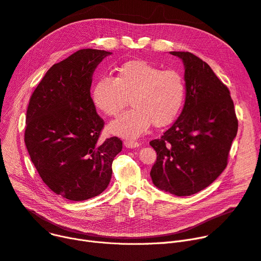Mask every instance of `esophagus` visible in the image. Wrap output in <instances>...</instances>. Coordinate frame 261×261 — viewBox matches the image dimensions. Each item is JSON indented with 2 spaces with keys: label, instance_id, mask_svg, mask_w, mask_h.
<instances>
[{
  "label": "esophagus",
  "instance_id": "34e87169",
  "mask_svg": "<svg viewBox=\"0 0 261 261\" xmlns=\"http://www.w3.org/2000/svg\"><path fill=\"white\" fill-rule=\"evenodd\" d=\"M123 146H125L126 148H136L140 146V144L138 142H134L131 140H126L125 142H123Z\"/></svg>",
  "mask_w": 261,
  "mask_h": 261
}]
</instances>
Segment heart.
<instances>
[{"mask_svg": "<svg viewBox=\"0 0 261 261\" xmlns=\"http://www.w3.org/2000/svg\"><path fill=\"white\" fill-rule=\"evenodd\" d=\"M186 97V86L180 73L161 70L145 60L122 63L114 78L102 77L95 82L92 100L100 112L116 116L126 107L128 98L133 107L110 122V133L135 139L151 123L165 127L180 114Z\"/></svg>", "mask_w": 261, "mask_h": 261, "instance_id": "1", "label": "heart"}]
</instances>
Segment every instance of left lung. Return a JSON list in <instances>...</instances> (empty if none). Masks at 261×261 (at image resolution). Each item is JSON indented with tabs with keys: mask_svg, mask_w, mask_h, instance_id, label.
I'll use <instances>...</instances> for the list:
<instances>
[{
	"mask_svg": "<svg viewBox=\"0 0 261 261\" xmlns=\"http://www.w3.org/2000/svg\"><path fill=\"white\" fill-rule=\"evenodd\" d=\"M184 64L186 97L182 112L160 140L150 171L153 184L174 196L210 186L227 165L238 120L226 86L211 66L189 51H170Z\"/></svg>",
	"mask_w": 261,
	"mask_h": 261,
	"instance_id": "8db88e82",
	"label": "left lung"
}]
</instances>
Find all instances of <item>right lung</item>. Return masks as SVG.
<instances>
[{
    "label": "right lung",
    "instance_id": "1",
    "mask_svg": "<svg viewBox=\"0 0 261 261\" xmlns=\"http://www.w3.org/2000/svg\"><path fill=\"white\" fill-rule=\"evenodd\" d=\"M111 54L85 48L54 64L26 111L24 141L33 164L49 189L72 201L102 193L122 149L116 136L99 140L105 122L90 92L96 67Z\"/></svg>",
    "mask_w": 261,
    "mask_h": 261
}]
</instances>
